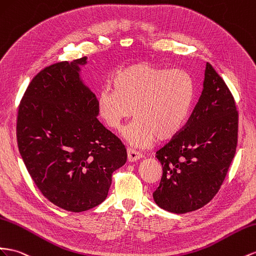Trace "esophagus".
I'll return each mask as SVG.
<instances>
[{"mask_svg":"<svg viewBox=\"0 0 256 256\" xmlns=\"http://www.w3.org/2000/svg\"><path fill=\"white\" fill-rule=\"evenodd\" d=\"M127 154H128V160L130 162H134L136 160H141V158L143 157V155L141 153H139V152H136L131 148L127 150Z\"/></svg>","mask_w":256,"mask_h":256,"instance_id":"esophagus-1","label":"esophagus"}]
</instances>
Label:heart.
Instances as JSON below:
<instances>
[{"label": "heart", "mask_w": 256, "mask_h": 256, "mask_svg": "<svg viewBox=\"0 0 256 256\" xmlns=\"http://www.w3.org/2000/svg\"><path fill=\"white\" fill-rule=\"evenodd\" d=\"M112 82L114 90L103 89L98 94V111L114 130L136 117L122 134L130 145L148 148L157 139L169 141L184 127L194 99L188 72L144 61L117 72Z\"/></svg>", "instance_id": "1"}]
</instances>
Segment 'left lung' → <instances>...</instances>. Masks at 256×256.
Returning <instances> with one entry per match:
<instances>
[{
	"label": "left lung",
	"mask_w": 256,
	"mask_h": 256,
	"mask_svg": "<svg viewBox=\"0 0 256 256\" xmlns=\"http://www.w3.org/2000/svg\"><path fill=\"white\" fill-rule=\"evenodd\" d=\"M238 112L225 82L206 62L204 88L190 120L157 150L162 166L154 202L172 213L202 208L216 195L236 153Z\"/></svg>",
	"instance_id": "8db88e82"
}]
</instances>
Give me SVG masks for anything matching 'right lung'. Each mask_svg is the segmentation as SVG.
<instances>
[{
	"label": "right lung",
	"mask_w": 256,
	"mask_h": 256,
	"mask_svg": "<svg viewBox=\"0 0 256 256\" xmlns=\"http://www.w3.org/2000/svg\"><path fill=\"white\" fill-rule=\"evenodd\" d=\"M87 57L45 68L33 78L17 117L19 153L40 192L82 212L106 200L112 174L127 162L122 141L96 118V94L80 78Z\"/></svg>",
	"instance_id": "obj_1"
}]
</instances>
